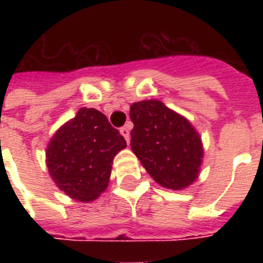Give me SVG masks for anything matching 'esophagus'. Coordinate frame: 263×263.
Segmentation results:
<instances>
[{"mask_svg": "<svg viewBox=\"0 0 263 263\" xmlns=\"http://www.w3.org/2000/svg\"><path fill=\"white\" fill-rule=\"evenodd\" d=\"M120 132H121V135L125 138V140H127V142H129V128L128 127L120 128Z\"/></svg>", "mask_w": 263, "mask_h": 263, "instance_id": "obj_1", "label": "esophagus"}]
</instances>
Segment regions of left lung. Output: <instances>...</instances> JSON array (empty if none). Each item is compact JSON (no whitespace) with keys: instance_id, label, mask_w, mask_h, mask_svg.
I'll use <instances>...</instances> for the list:
<instances>
[{"instance_id":"obj_1","label":"left lung","mask_w":263,"mask_h":263,"mask_svg":"<svg viewBox=\"0 0 263 263\" xmlns=\"http://www.w3.org/2000/svg\"><path fill=\"white\" fill-rule=\"evenodd\" d=\"M131 148L157 183L181 190L198 177L203 150L198 132L161 101L132 103Z\"/></svg>"}]
</instances>
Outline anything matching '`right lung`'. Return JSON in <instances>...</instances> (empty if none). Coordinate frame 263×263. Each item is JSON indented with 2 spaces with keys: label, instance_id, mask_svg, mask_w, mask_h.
<instances>
[{
  "label": "right lung",
  "instance_id": "obj_1",
  "mask_svg": "<svg viewBox=\"0 0 263 263\" xmlns=\"http://www.w3.org/2000/svg\"><path fill=\"white\" fill-rule=\"evenodd\" d=\"M127 146L106 116L82 107L47 146V168L55 185L79 202H90L106 190L111 162Z\"/></svg>",
  "mask_w": 263,
  "mask_h": 263
}]
</instances>
